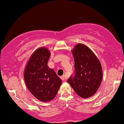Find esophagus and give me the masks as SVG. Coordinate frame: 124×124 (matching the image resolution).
Segmentation results:
<instances>
[{
  "mask_svg": "<svg viewBox=\"0 0 124 124\" xmlns=\"http://www.w3.org/2000/svg\"><path fill=\"white\" fill-rule=\"evenodd\" d=\"M61 79H62V81H64L66 80V76L63 75V76H61Z\"/></svg>",
  "mask_w": 124,
  "mask_h": 124,
  "instance_id": "esophagus-1",
  "label": "esophagus"
}]
</instances>
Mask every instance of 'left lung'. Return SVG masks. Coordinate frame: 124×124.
Returning a JSON list of instances; mask_svg holds the SVG:
<instances>
[{
	"instance_id": "obj_1",
	"label": "left lung",
	"mask_w": 124,
	"mask_h": 124,
	"mask_svg": "<svg viewBox=\"0 0 124 124\" xmlns=\"http://www.w3.org/2000/svg\"><path fill=\"white\" fill-rule=\"evenodd\" d=\"M72 53L74 60V75L68 79L76 93L83 98L93 96L98 90L102 78L100 61L87 46L78 43Z\"/></svg>"
}]
</instances>
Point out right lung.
<instances>
[{
    "label": "right lung",
    "instance_id": "1",
    "mask_svg": "<svg viewBox=\"0 0 124 124\" xmlns=\"http://www.w3.org/2000/svg\"><path fill=\"white\" fill-rule=\"evenodd\" d=\"M50 51L45 47L31 54L24 71V79L30 93L38 100L48 102L54 98L62 81L48 66Z\"/></svg>",
    "mask_w": 124,
    "mask_h": 124
}]
</instances>
